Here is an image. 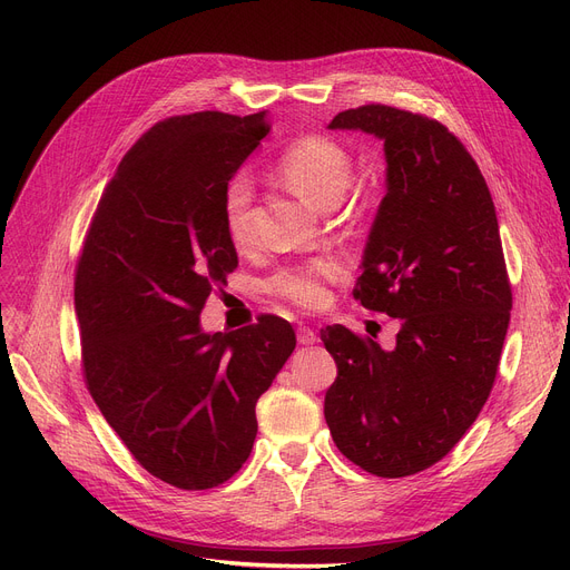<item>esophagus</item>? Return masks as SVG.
I'll use <instances>...</instances> for the list:
<instances>
[{"mask_svg": "<svg viewBox=\"0 0 570 570\" xmlns=\"http://www.w3.org/2000/svg\"><path fill=\"white\" fill-rule=\"evenodd\" d=\"M316 342H318V335L312 331L309 325H301V327H297V344L312 346V344H316Z\"/></svg>", "mask_w": 570, "mask_h": 570, "instance_id": "esophagus-1", "label": "esophagus"}]
</instances>
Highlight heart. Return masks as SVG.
Returning <instances> with one entry per match:
<instances>
[{
	"label": "heart",
	"instance_id": "obj_1",
	"mask_svg": "<svg viewBox=\"0 0 570 570\" xmlns=\"http://www.w3.org/2000/svg\"><path fill=\"white\" fill-rule=\"evenodd\" d=\"M277 175L307 205L325 209L344 198L353 177V161L342 142L327 136H305L282 155ZM222 209L230 243L235 247H247L252 243V183L245 173L233 175L226 183ZM342 258L314 256L282 267L267 282V288L284 301L312 309L327 303L325 284L342 279Z\"/></svg>",
	"mask_w": 570,
	"mask_h": 570
}]
</instances>
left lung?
<instances>
[{"mask_svg": "<svg viewBox=\"0 0 570 570\" xmlns=\"http://www.w3.org/2000/svg\"><path fill=\"white\" fill-rule=\"evenodd\" d=\"M327 129L383 142L385 196L353 295L400 333L385 351L321 331L337 363L323 413L342 455L402 478L451 453L490 397L513 307L499 222L481 168L434 119L372 104Z\"/></svg>", "mask_w": 570, "mask_h": 570, "instance_id": "1", "label": "left lung"}]
</instances>
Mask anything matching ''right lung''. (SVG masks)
<instances>
[{"label": "right lung", "mask_w": 570, "mask_h": 570, "mask_svg": "<svg viewBox=\"0 0 570 570\" xmlns=\"http://www.w3.org/2000/svg\"><path fill=\"white\" fill-rule=\"evenodd\" d=\"M267 131L265 110L155 125L117 166L78 261L89 395L140 466L179 490L217 488L247 462L256 402L295 348L277 316L235 333L200 327L237 267L224 187Z\"/></svg>", "instance_id": "obj_1"}]
</instances>
